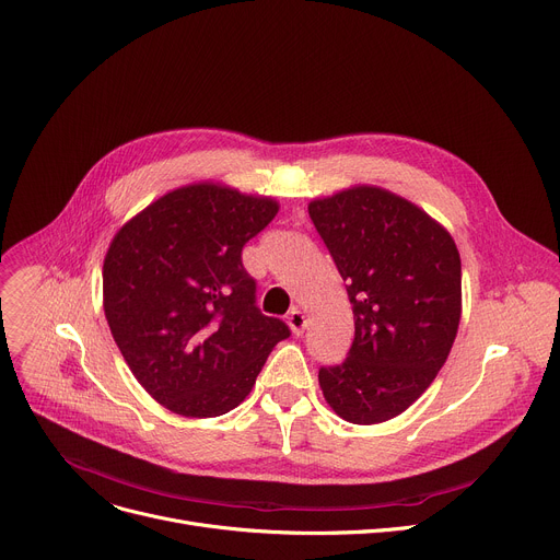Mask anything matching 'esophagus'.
I'll return each mask as SVG.
<instances>
[{
    "mask_svg": "<svg viewBox=\"0 0 560 560\" xmlns=\"http://www.w3.org/2000/svg\"><path fill=\"white\" fill-rule=\"evenodd\" d=\"M287 323H289V327H291L293 334H303V329H305V325H307V318H305V314L300 312L298 307H293V310L289 312V316H287Z\"/></svg>",
    "mask_w": 560,
    "mask_h": 560,
    "instance_id": "1",
    "label": "esophagus"
}]
</instances>
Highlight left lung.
Here are the masks:
<instances>
[{"label": "left lung", "instance_id": "8db88e82", "mask_svg": "<svg viewBox=\"0 0 560 560\" xmlns=\"http://www.w3.org/2000/svg\"><path fill=\"white\" fill-rule=\"evenodd\" d=\"M354 314L348 359L320 368L331 410L350 423L401 415L448 359L462 316L451 233L408 199L354 186L310 203Z\"/></svg>", "mask_w": 560, "mask_h": 560}]
</instances>
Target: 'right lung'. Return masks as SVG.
I'll list each match as a JSON object with an SVG mask.
<instances>
[{
	"mask_svg": "<svg viewBox=\"0 0 560 560\" xmlns=\"http://www.w3.org/2000/svg\"><path fill=\"white\" fill-rule=\"evenodd\" d=\"M278 201L192 184L152 201L112 240L103 307L143 388L184 417H220L250 393L289 327L255 305L242 248Z\"/></svg>",
	"mask_w": 560,
	"mask_h": 560,
	"instance_id": "obj_1",
	"label": "right lung"
}]
</instances>
